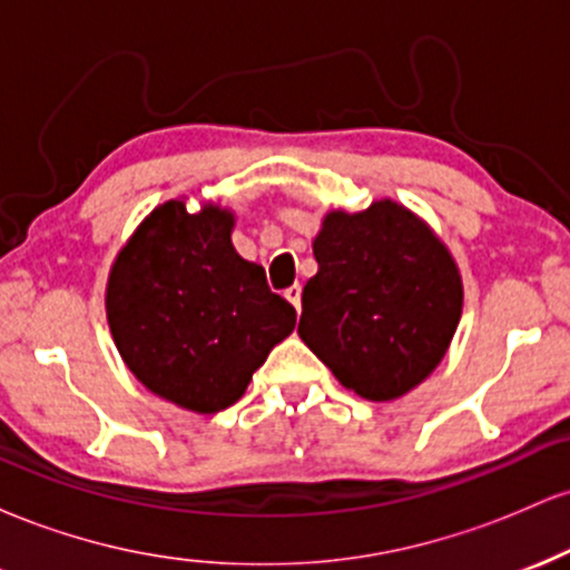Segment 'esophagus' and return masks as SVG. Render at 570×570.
<instances>
[{"mask_svg": "<svg viewBox=\"0 0 570 570\" xmlns=\"http://www.w3.org/2000/svg\"><path fill=\"white\" fill-rule=\"evenodd\" d=\"M284 297L289 299V303L294 305V311L299 313V307H303V286L299 284H294V286H289V289L284 292Z\"/></svg>", "mask_w": 570, "mask_h": 570, "instance_id": "1", "label": "esophagus"}]
</instances>
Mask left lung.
I'll return each instance as SVG.
<instances>
[{
	"label": "left lung",
	"instance_id": "1",
	"mask_svg": "<svg viewBox=\"0 0 570 570\" xmlns=\"http://www.w3.org/2000/svg\"><path fill=\"white\" fill-rule=\"evenodd\" d=\"M313 254L299 337L358 396L407 394L442 362L461 318L448 248L407 208L377 200L362 214H326Z\"/></svg>",
	"mask_w": 570,
	"mask_h": 570
}]
</instances>
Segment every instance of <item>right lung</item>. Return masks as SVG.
Wrapping results in <instances>:
<instances>
[{
	"instance_id": "obj_1",
	"label": "right lung",
	"mask_w": 570,
	"mask_h": 570,
	"mask_svg": "<svg viewBox=\"0 0 570 570\" xmlns=\"http://www.w3.org/2000/svg\"><path fill=\"white\" fill-rule=\"evenodd\" d=\"M233 214H189L168 200L117 254L107 316L117 351L153 394L193 412H219L297 322L267 286L263 265L230 244Z\"/></svg>"
}]
</instances>
